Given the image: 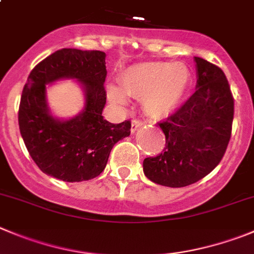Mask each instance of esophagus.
Segmentation results:
<instances>
[{
	"mask_svg": "<svg viewBox=\"0 0 254 254\" xmlns=\"http://www.w3.org/2000/svg\"><path fill=\"white\" fill-rule=\"evenodd\" d=\"M141 126H143V121L142 120H138V118H134L133 121H132V125H131V132H136L137 129L141 127Z\"/></svg>",
	"mask_w": 254,
	"mask_h": 254,
	"instance_id": "esophagus-1",
	"label": "esophagus"
}]
</instances>
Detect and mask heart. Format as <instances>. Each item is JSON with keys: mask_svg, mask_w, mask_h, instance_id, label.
Listing matches in <instances>:
<instances>
[{"mask_svg": "<svg viewBox=\"0 0 254 254\" xmlns=\"http://www.w3.org/2000/svg\"><path fill=\"white\" fill-rule=\"evenodd\" d=\"M121 89L108 87V96L117 103L125 95L139 98L151 117L162 118L176 111L187 95L190 73L182 64L144 62L126 68L120 76Z\"/></svg>", "mask_w": 254, "mask_h": 254, "instance_id": "b5f03b06", "label": "heart"}]
</instances>
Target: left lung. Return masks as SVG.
Masks as SVG:
<instances>
[{"instance_id": "8db88e82", "label": "left lung", "mask_w": 254, "mask_h": 254, "mask_svg": "<svg viewBox=\"0 0 254 254\" xmlns=\"http://www.w3.org/2000/svg\"><path fill=\"white\" fill-rule=\"evenodd\" d=\"M194 61L195 92L158 123L166 146L143 161L144 175L157 185L186 187L202 180L218 166L231 139L234 100L226 74L201 57Z\"/></svg>"}]
</instances>
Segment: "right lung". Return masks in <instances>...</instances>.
Wrapping results in <instances>:
<instances>
[{
    "label": "right lung",
    "instance_id": "obj_1",
    "mask_svg": "<svg viewBox=\"0 0 254 254\" xmlns=\"http://www.w3.org/2000/svg\"><path fill=\"white\" fill-rule=\"evenodd\" d=\"M106 53L62 48L46 57L31 71L18 108L23 142L36 165L46 175L64 182L97 177L107 165L111 149L129 136L131 121L108 122L106 105ZM61 78H77L85 88L84 111L68 121L49 115L45 84Z\"/></svg>",
    "mask_w": 254,
    "mask_h": 254
}]
</instances>
